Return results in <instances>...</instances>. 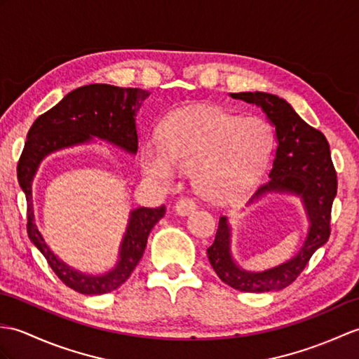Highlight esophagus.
Instances as JSON below:
<instances>
[{"label":"esophagus","instance_id":"obj_1","mask_svg":"<svg viewBox=\"0 0 359 359\" xmlns=\"http://www.w3.org/2000/svg\"><path fill=\"white\" fill-rule=\"evenodd\" d=\"M196 202L191 197H182L180 200H177L176 203V211L180 214V215H185V214H189L191 211L196 210Z\"/></svg>","mask_w":359,"mask_h":359}]
</instances>
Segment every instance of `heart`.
I'll return each instance as SVG.
<instances>
[{"instance_id":"obj_1","label":"heart","mask_w":359,"mask_h":359,"mask_svg":"<svg viewBox=\"0 0 359 359\" xmlns=\"http://www.w3.org/2000/svg\"><path fill=\"white\" fill-rule=\"evenodd\" d=\"M272 144L271 127L262 119L187 108L165 123L162 140L145 142L142 168L161 183H170L176 170H191L200 194L220 198L237 193L263 168Z\"/></svg>"}]
</instances>
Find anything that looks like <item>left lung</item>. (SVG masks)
I'll use <instances>...</instances> for the list:
<instances>
[{"instance_id":"left-lung-1","label":"left lung","mask_w":359,"mask_h":359,"mask_svg":"<svg viewBox=\"0 0 359 359\" xmlns=\"http://www.w3.org/2000/svg\"><path fill=\"white\" fill-rule=\"evenodd\" d=\"M234 99L263 108L277 135V151L271 166V182L254 194L294 193L303 198L311 220L309 236L292 260L264 272H246L232 262L229 252V226L220 217L208 258L219 278L241 292H269L286 287L304 271L313 252L330 237L332 203L337 196V171L330 157V147L320 130L311 127L294 111L285 99L262 91L231 93Z\"/></svg>"}]
</instances>
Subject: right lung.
<instances>
[{"label": "right lung", "instance_id": "add662e5", "mask_svg": "<svg viewBox=\"0 0 359 359\" xmlns=\"http://www.w3.org/2000/svg\"><path fill=\"white\" fill-rule=\"evenodd\" d=\"M149 93L142 88H121L107 84H90L73 90L60 104L41 114L27 133L20 157V187L27 200V234L52 271L65 286L84 295L111 292L130 278L144 255L147 240L154 224L165 215V205L137 208L131 212L127 234L121 246L118 266L102 277H90L73 271L50 251L33 220L32 180L39 162L50 153L65 147L84 144L91 137L111 142L130 153L137 151L136 111Z\"/></svg>", "mask_w": 359, "mask_h": 359}]
</instances>
